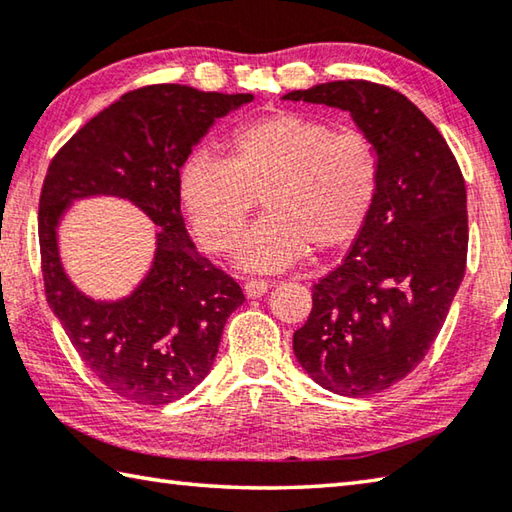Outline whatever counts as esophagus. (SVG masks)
<instances>
[{
    "label": "esophagus",
    "instance_id": "34e87169",
    "mask_svg": "<svg viewBox=\"0 0 512 512\" xmlns=\"http://www.w3.org/2000/svg\"><path fill=\"white\" fill-rule=\"evenodd\" d=\"M268 288H271V284H268L266 280H248L244 291L248 297H262L268 293Z\"/></svg>",
    "mask_w": 512,
    "mask_h": 512
}]
</instances>
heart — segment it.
<instances>
[{"mask_svg": "<svg viewBox=\"0 0 512 512\" xmlns=\"http://www.w3.org/2000/svg\"><path fill=\"white\" fill-rule=\"evenodd\" d=\"M224 147L226 161L192 154L183 163L179 201L199 244L226 255L262 197L266 215L235 253L250 271H280L309 248H345L376 208L383 165L358 129L275 111L239 125Z\"/></svg>", "mask_w": 512, "mask_h": 512, "instance_id": "obj_1", "label": "heart"}]
</instances>
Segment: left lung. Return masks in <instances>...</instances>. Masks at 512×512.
Listing matches in <instances>:
<instances>
[{
    "instance_id": "left-lung-1",
    "label": "left lung",
    "mask_w": 512,
    "mask_h": 512,
    "mask_svg": "<svg viewBox=\"0 0 512 512\" xmlns=\"http://www.w3.org/2000/svg\"><path fill=\"white\" fill-rule=\"evenodd\" d=\"M284 100L349 111L378 147L376 208L338 268L313 284L295 358L333 394L367 398L403 380L448 318L466 273V183L414 102L385 85L336 80Z\"/></svg>"
}]
</instances>
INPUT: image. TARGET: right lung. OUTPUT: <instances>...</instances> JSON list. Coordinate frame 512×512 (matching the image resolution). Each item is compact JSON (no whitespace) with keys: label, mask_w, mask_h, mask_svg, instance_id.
Here are the masks:
<instances>
[{"label":"right lung","mask_w":512,"mask_h":512,"mask_svg":"<svg viewBox=\"0 0 512 512\" xmlns=\"http://www.w3.org/2000/svg\"><path fill=\"white\" fill-rule=\"evenodd\" d=\"M250 100L181 85L134 89L82 125L44 176L37 232L46 302L82 362L127 401L167 405L192 392L212 369L230 313L246 300L194 248L179 172L212 123ZM96 193L132 200L160 226L151 273L116 303L80 294L57 253V224L70 201Z\"/></svg>","instance_id":"right-lung-1"}]
</instances>
